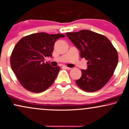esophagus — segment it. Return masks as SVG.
I'll use <instances>...</instances> for the list:
<instances>
[{"instance_id": "1", "label": "esophagus", "mask_w": 129, "mask_h": 129, "mask_svg": "<svg viewBox=\"0 0 129 129\" xmlns=\"http://www.w3.org/2000/svg\"><path fill=\"white\" fill-rule=\"evenodd\" d=\"M63 68H65V69H68V70H71V69H72V68H69V67H67V66H63Z\"/></svg>"}]
</instances>
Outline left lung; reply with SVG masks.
<instances>
[{"mask_svg": "<svg viewBox=\"0 0 129 129\" xmlns=\"http://www.w3.org/2000/svg\"><path fill=\"white\" fill-rule=\"evenodd\" d=\"M66 36L79 50L81 57L88 60V68L82 70L81 78L76 83L89 92L101 89L110 81L118 64L116 49L106 37L89 30L66 33Z\"/></svg>", "mask_w": 129, "mask_h": 129, "instance_id": "left-lung-1", "label": "left lung"}]
</instances>
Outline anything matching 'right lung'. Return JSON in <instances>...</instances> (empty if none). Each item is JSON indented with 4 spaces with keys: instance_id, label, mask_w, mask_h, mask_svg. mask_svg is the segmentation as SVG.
Returning <instances> with one entry per match:
<instances>
[{
    "instance_id": "right-lung-1",
    "label": "right lung",
    "mask_w": 129,
    "mask_h": 129,
    "mask_svg": "<svg viewBox=\"0 0 129 129\" xmlns=\"http://www.w3.org/2000/svg\"><path fill=\"white\" fill-rule=\"evenodd\" d=\"M64 37L61 34L34 33L21 38L15 45L10 62L12 69L25 89L40 93L53 84L60 67L45 63L44 58L51 57L54 43Z\"/></svg>"
}]
</instances>
